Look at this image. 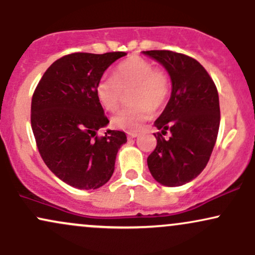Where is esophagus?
Instances as JSON below:
<instances>
[{
    "label": "esophagus",
    "mask_w": 255,
    "mask_h": 255,
    "mask_svg": "<svg viewBox=\"0 0 255 255\" xmlns=\"http://www.w3.org/2000/svg\"><path fill=\"white\" fill-rule=\"evenodd\" d=\"M137 135H139V134H137V131H129V133H128V137H129V139L136 137Z\"/></svg>",
    "instance_id": "1"
}]
</instances>
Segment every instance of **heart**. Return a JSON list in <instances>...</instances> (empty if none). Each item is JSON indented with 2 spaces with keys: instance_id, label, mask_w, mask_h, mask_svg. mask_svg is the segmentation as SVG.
Wrapping results in <instances>:
<instances>
[{
  "instance_id": "b5f03b06",
  "label": "heart",
  "mask_w": 255,
  "mask_h": 255,
  "mask_svg": "<svg viewBox=\"0 0 255 255\" xmlns=\"http://www.w3.org/2000/svg\"><path fill=\"white\" fill-rule=\"evenodd\" d=\"M171 83L168 73L153 67V63L139 56L128 57L114 69L113 77L104 75L96 85V97L107 111L118 110L124 93H129L131 107L119 111L111 125L125 131L140 130L151 119L153 109H159L168 101Z\"/></svg>"
}]
</instances>
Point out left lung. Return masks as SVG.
<instances>
[{"label": "left lung", "mask_w": 255, "mask_h": 255, "mask_svg": "<svg viewBox=\"0 0 255 255\" xmlns=\"http://www.w3.org/2000/svg\"><path fill=\"white\" fill-rule=\"evenodd\" d=\"M144 54L165 67L172 84L171 97L154 122L160 131L154 133L157 146L147 157L148 169L157 182L182 186L204 170L215 147L221 121L217 87L195 58L170 50Z\"/></svg>", "instance_id": "left-lung-1"}]
</instances>
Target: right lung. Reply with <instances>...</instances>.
Masks as SVG:
<instances>
[{"label":"right lung","instance_id":"obj_1","mask_svg":"<svg viewBox=\"0 0 255 255\" xmlns=\"http://www.w3.org/2000/svg\"><path fill=\"white\" fill-rule=\"evenodd\" d=\"M122 51L73 52L58 58L38 83L31 103V126L44 163L78 189H97L110 180L125 131L97 130L109 124L96 97V85Z\"/></svg>","mask_w":255,"mask_h":255}]
</instances>
